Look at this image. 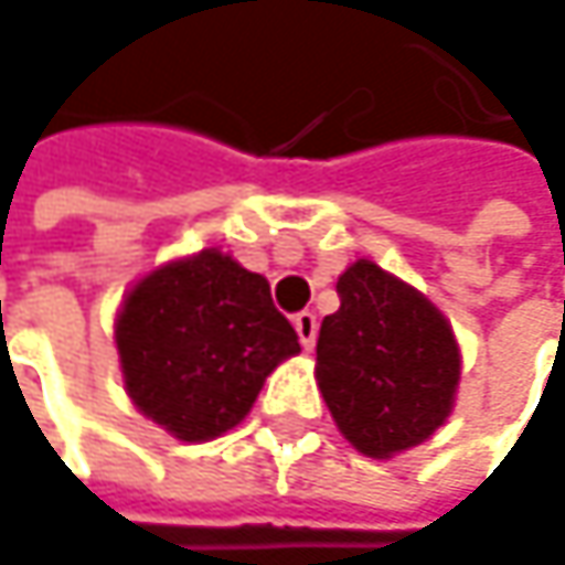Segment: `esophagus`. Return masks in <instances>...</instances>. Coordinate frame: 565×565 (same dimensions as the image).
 I'll use <instances>...</instances> for the list:
<instances>
[{"mask_svg": "<svg viewBox=\"0 0 565 565\" xmlns=\"http://www.w3.org/2000/svg\"><path fill=\"white\" fill-rule=\"evenodd\" d=\"M292 324H296V331H299V341H302L305 350H311L315 341H318V318H315L311 311H299V315L292 318Z\"/></svg>", "mask_w": 565, "mask_h": 565, "instance_id": "esophagus-1", "label": "esophagus"}]
</instances>
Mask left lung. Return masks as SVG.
<instances>
[{"label":"left lung","instance_id":"left-lung-1","mask_svg":"<svg viewBox=\"0 0 565 565\" xmlns=\"http://www.w3.org/2000/svg\"><path fill=\"white\" fill-rule=\"evenodd\" d=\"M338 296L318 331V385L343 437L385 460L450 415L460 350L447 318L376 263H353Z\"/></svg>","mask_w":565,"mask_h":565}]
</instances>
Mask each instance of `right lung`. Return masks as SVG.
<instances>
[{"instance_id":"right-lung-1","label":"right lung","mask_w":565,"mask_h":565,"mask_svg":"<svg viewBox=\"0 0 565 565\" xmlns=\"http://www.w3.org/2000/svg\"><path fill=\"white\" fill-rule=\"evenodd\" d=\"M115 343L135 405L180 440H212L244 422L276 363L299 353L269 282L218 250L141 279Z\"/></svg>"}]
</instances>
